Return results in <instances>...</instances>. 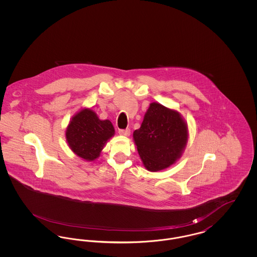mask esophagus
<instances>
[{
    "instance_id": "1",
    "label": "esophagus",
    "mask_w": 257,
    "mask_h": 257,
    "mask_svg": "<svg viewBox=\"0 0 257 257\" xmlns=\"http://www.w3.org/2000/svg\"><path fill=\"white\" fill-rule=\"evenodd\" d=\"M119 134L125 136V137H129L130 136V129H125V130H119L118 132Z\"/></svg>"
}]
</instances>
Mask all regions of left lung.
Wrapping results in <instances>:
<instances>
[{
  "instance_id": "obj_1",
  "label": "left lung",
  "mask_w": 257,
  "mask_h": 257,
  "mask_svg": "<svg viewBox=\"0 0 257 257\" xmlns=\"http://www.w3.org/2000/svg\"><path fill=\"white\" fill-rule=\"evenodd\" d=\"M188 138V125L182 115L157 102L149 105L141 128L133 133L145 168L153 172L176 163L182 156Z\"/></svg>"
}]
</instances>
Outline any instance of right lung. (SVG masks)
Returning <instances> with one entry per match:
<instances>
[{"mask_svg": "<svg viewBox=\"0 0 257 257\" xmlns=\"http://www.w3.org/2000/svg\"><path fill=\"white\" fill-rule=\"evenodd\" d=\"M114 136V128L109 119L101 120L92 109L84 108L75 113L65 131L69 148L86 161L100 156L108 141Z\"/></svg>", "mask_w": 257, "mask_h": 257, "instance_id": "obj_1", "label": "right lung"}]
</instances>
